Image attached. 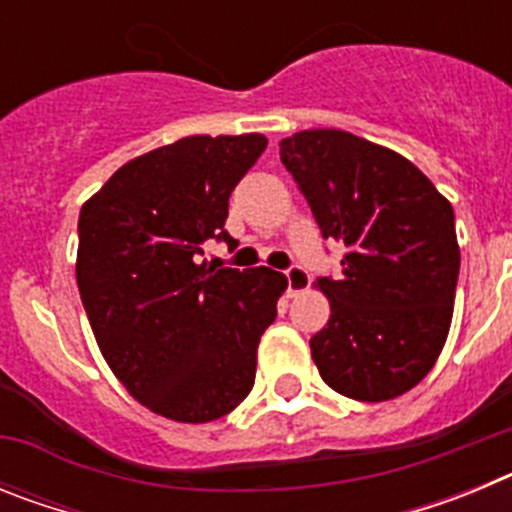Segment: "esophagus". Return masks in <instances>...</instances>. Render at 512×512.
I'll return each mask as SVG.
<instances>
[{
    "label": "esophagus",
    "mask_w": 512,
    "mask_h": 512,
    "mask_svg": "<svg viewBox=\"0 0 512 512\" xmlns=\"http://www.w3.org/2000/svg\"><path fill=\"white\" fill-rule=\"evenodd\" d=\"M284 277H287V292L289 297H297L302 295L307 287H310V274H307L302 266H289L287 271H284Z\"/></svg>",
    "instance_id": "esophagus-1"
}]
</instances>
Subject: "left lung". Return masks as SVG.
<instances>
[{
	"mask_svg": "<svg viewBox=\"0 0 512 512\" xmlns=\"http://www.w3.org/2000/svg\"><path fill=\"white\" fill-rule=\"evenodd\" d=\"M279 156L323 238L346 246L341 277H320L330 318L310 338L330 390L395 400L431 372L454 315V207L405 156L346 130H302Z\"/></svg>",
	"mask_w": 512,
	"mask_h": 512,
	"instance_id": "1",
	"label": "left lung"
}]
</instances>
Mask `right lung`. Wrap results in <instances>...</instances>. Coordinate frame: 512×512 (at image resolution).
Instances as JSON below:
<instances>
[{
	"mask_svg": "<svg viewBox=\"0 0 512 512\" xmlns=\"http://www.w3.org/2000/svg\"><path fill=\"white\" fill-rule=\"evenodd\" d=\"M261 133L189 135L133 158L79 215L76 284L97 346L125 390L176 423H210L246 400L256 351L287 289L274 269L200 264L225 230Z\"/></svg>",
	"mask_w": 512,
	"mask_h": 512,
	"instance_id": "add662e5",
	"label": "right lung"
}]
</instances>
